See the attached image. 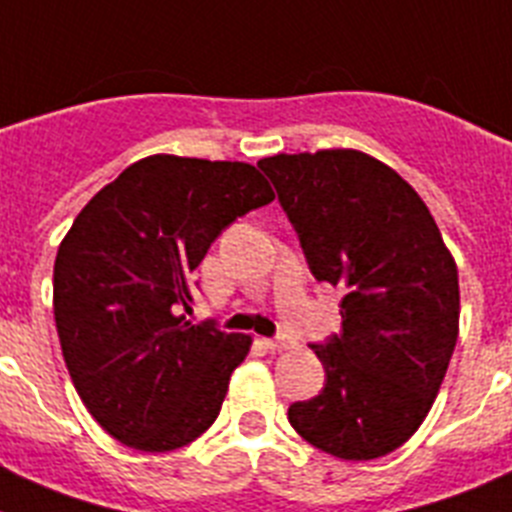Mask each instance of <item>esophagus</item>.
Returning <instances> with one entry per match:
<instances>
[{"label": "esophagus", "mask_w": 512, "mask_h": 512, "mask_svg": "<svg viewBox=\"0 0 512 512\" xmlns=\"http://www.w3.org/2000/svg\"><path fill=\"white\" fill-rule=\"evenodd\" d=\"M264 346L271 348V351H287L292 343H289L287 338H264Z\"/></svg>", "instance_id": "34e87169"}]
</instances>
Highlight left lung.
I'll return each instance as SVG.
<instances>
[{
    "label": "left lung",
    "mask_w": 512,
    "mask_h": 512,
    "mask_svg": "<svg viewBox=\"0 0 512 512\" xmlns=\"http://www.w3.org/2000/svg\"><path fill=\"white\" fill-rule=\"evenodd\" d=\"M312 277L343 289L341 336L312 346L318 397L289 405L315 449L369 461L400 449L436 400L459 336V271L431 210L354 148L261 158Z\"/></svg>",
    "instance_id": "left-lung-1"
}]
</instances>
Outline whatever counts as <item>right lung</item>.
I'll return each instance as SVG.
<instances>
[{
	"mask_svg": "<svg viewBox=\"0 0 512 512\" xmlns=\"http://www.w3.org/2000/svg\"><path fill=\"white\" fill-rule=\"evenodd\" d=\"M271 200L256 166L156 153L76 215L53 266V315L71 382L112 438L164 454L215 423L253 338L179 310L217 235Z\"/></svg>",
	"mask_w": 512,
	"mask_h": 512,
	"instance_id": "obj_1",
	"label": "right lung"
}]
</instances>
